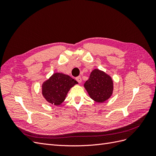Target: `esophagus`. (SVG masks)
<instances>
[{
	"label": "esophagus",
	"instance_id": "esophagus-1",
	"mask_svg": "<svg viewBox=\"0 0 156 156\" xmlns=\"http://www.w3.org/2000/svg\"><path fill=\"white\" fill-rule=\"evenodd\" d=\"M76 81H77L79 83H81V81H82V79H81V77L79 76V77H76Z\"/></svg>",
	"mask_w": 156,
	"mask_h": 156
}]
</instances>
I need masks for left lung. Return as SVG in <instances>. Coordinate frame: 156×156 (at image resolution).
I'll list each match as a JSON object with an SVG mask.
<instances>
[{
	"label": "left lung",
	"mask_w": 156,
	"mask_h": 156,
	"mask_svg": "<svg viewBox=\"0 0 156 156\" xmlns=\"http://www.w3.org/2000/svg\"><path fill=\"white\" fill-rule=\"evenodd\" d=\"M84 87L93 100L103 103L112 96L113 81L109 75L104 72L95 69L91 72Z\"/></svg>",
	"instance_id": "obj_1"
}]
</instances>
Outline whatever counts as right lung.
<instances>
[{
  "instance_id": "1",
  "label": "right lung",
  "mask_w": 156,
  "mask_h": 156,
  "mask_svg": "<svg viewBox=\"0 0 156 156\" xmlns=\"http://www.w3.org/2000/svg\"><path fill=\"white\" fill-rule=\"evenodd\" d=\"M77 83L68 75L55 73L42 84V94L48 102L59 105L65 100L70 88Z\"/></svg>"
}]
</instances>
